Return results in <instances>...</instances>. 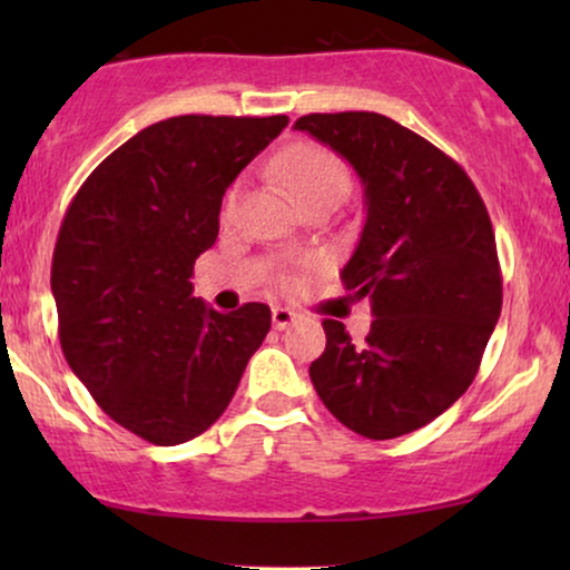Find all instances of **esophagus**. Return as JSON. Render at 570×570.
<instances>
[{
	"mask_svg": "<svg viewBox=\"0 0 570 570\" xmlns=\"http://www.w3.org/2000/svg\"><path fill=\"white\" fill-rule=\"evenodd\" d=\"M295 322V314L291 308H283V306H275L272 308V326H275V330H287V326H291Z\"/></svg>",
	"mask_w": 570,
	"mask_h": 570,
	"instance_id": "34e87169",
	"label": "esophagus"
}]
</instances>
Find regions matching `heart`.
<instances>
[{"label": "heart", "mask_w": 570, "mask_h": 570, "mask_svg": "<svg viewBox=\"0 0 570 570\" xmlns=\"http://www.w3.org/2000/svg\"><path fill=\"white\" fill-rule=\"evenodd\" d=\"M275 168L287 189L293 191V197L298 199V205L314 197H324V194L342 197L350 184L345 163L332 150L314 142H298L287 147L277 158ZM236 197L238 189H233L228 194V209L236 205ZM283 285H293V277H283Z\"/></svg>", "instance_id": "obj_1"}]
</instances>
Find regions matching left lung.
<instances>
[{
    "label": "left lung",
    "instance_id": "obj_1",
    "mask_svg": "<svg viewBox=\"0 0 570 570\" xmlns=\"http://www.w3.org/2000/svg\"><path fill=\"white\" fill-rule=\"evenodd\" d=\"M295 129L350 160L365 186V225L342 283L376 316L361 345L324 318L311 381L350 431L400 439L478 376L503 303L493 223L464 168L389 116L308 114Z\"/></svg>",
    "mask_w": 570,
    "mask_h": 570
}]
</instances>
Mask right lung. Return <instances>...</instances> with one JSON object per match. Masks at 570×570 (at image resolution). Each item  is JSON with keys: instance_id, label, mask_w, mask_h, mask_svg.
I'll return each mask as SVG.
<instances>
[{"instance_id": "right-lung-1", "label": "right lung", "mask_w": 570, "mask_h": 570, "mask_svg": "<svg viewBox=\"0 0 570 570\" xmlns=\"http://www.w3.org/2000/svg\"><path fill=\"white\" fill-rule=\"evenodd\" d=\"M287 116H174L127 139L69 202L51 262L59 342L108 417L155 446L197 439L228 407L269 306L194 298L223 194Z\"/></svg>"}]
</instances>
